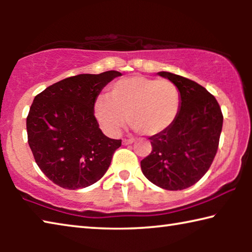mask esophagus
Here are the masks:
<instances>
[{
  "instance_id": "34e87169",
  "label": "esophagus",
  "mask_w": 252,
  "mask_h": 252,
  "mask_svg": "<svg viewBox=\"0 0 252 252\" xmlns=\"http://www.w3.org/2000/svg\"><path fill=\"white\" fill-rule=\"evenodd\" d=\"M134 142V139L133 138H131V139H123V141H122V143L125 144V146H126V144H131V143H133Z\"/></svg>"
}]
</instances>
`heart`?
<instances>
[{"instance_id":"b5f03b06","label":"heart","mask_w":252,"mask_h":252,"mask_svg":"<svg viewBox=\"0 0 252 252\" xmlns=\"http://www.w3.org/2000/svg\"><path fill=\"white\" fill-rule=\"evenodd\" d=\"M180 90L172 81L135 75L117 81L109 97H97L94 114L106 133L117 135L129 117L132 129L143 135L161 133L180 110Z\"/></svg>"}]
</instances>
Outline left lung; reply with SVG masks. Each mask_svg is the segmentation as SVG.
Returning <instances> with one entry per match:
<instances>
[{"label":"left lung","mask_w":252,"mask_h":252,"mask_svg":"<svg viewBox=\"0 0 252 252\" xmlns=\"http://www.w3.org/2000/svg\"><path fill=\"white\" fill-rule=\"evenodd\" d=\"M158 74L179 88L181 104L172 125L149 138L152 151L141 161V170L162 189L183 190L210 168L218 151L223 116L216 97L197 82L170 72Z\"/></svg>","instance_id":"obj_1"}]
</instances>
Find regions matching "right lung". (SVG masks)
Returning <instances> with one entry per match:
<instances>
[{"instance_id": "obj_1", "label": "right lung", "mask_w": 252, "mask_h": 252, "mask_svg": "<svg viewBox=\"0 0 252 252\" xmlns=\"http://www.w3.org/2000/svg\"><path fill=\"white\" fill-rule=\"evenodd\" d=\"M118 71L79 74L50 85L34 97L27 118L28 142L41 171L69 190L95 183L110 167L121 140L102 133L94 103Z\"/></svg>"}]
</instances>
